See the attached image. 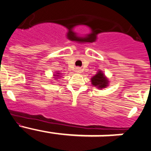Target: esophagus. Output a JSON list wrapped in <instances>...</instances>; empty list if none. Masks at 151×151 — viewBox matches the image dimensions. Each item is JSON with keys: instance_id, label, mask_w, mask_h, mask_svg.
<instances>
[{"instance_id": "esophagus-1", "label": "esophagus", "mask_w": 151, "mask_h": 151, "mask_svg": "<svg viewBox=\"0 0 151 151\" xmlns=\"http://www.w3.org/2000/svg\"><path fill=\"white\" fill-rule=\"evenodd\" d=\"M76 72H77V73H78V74H80V73H81V72H82V70H81V68H76Z\"/></svg>"}]
</instances>
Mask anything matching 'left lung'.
<instances>
[{
  "label": "left lung",
  "mask_w": 151,
  "mask_h": 151,
  "mask_svg": "<svg viewBox=\"0 0 151 151\" xmlns=\"http://www.w3.org/2000/svg\"><path fill=\"white\" fill-rule=\"evenodd\" d=\"M91 83L92 85L96 88L102 90L103 88H106L109 86V79L105 75V74L101 70H98V72L93 77L91 78Z\"/></svg>",
  "instance_id": "left-lung-1"
}]
</instances>
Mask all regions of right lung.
I'll return each instance as SVG.
<instances>
[{"label": "right lung", "mask_w": 151, "mask_h": 151, "mask_svg": "<svg viewBox=\"0 0 151 151\" xmlns=\"http://www.w3.org/2000/svg\"><path fill=\"white\" fill-rule=\"evenodd\" d=\"M53 77L55 79H58V77H61V73H59V71H56V73H55V74H53Z\"/></svg>", "instance_id": "add662e5"}]
</instances>
